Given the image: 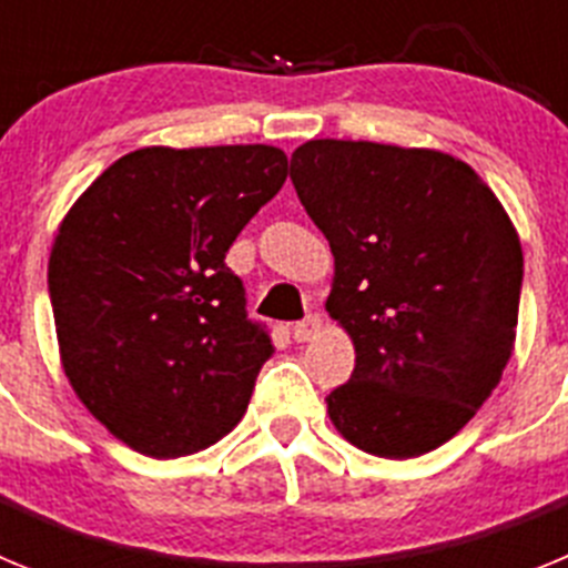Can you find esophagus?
<instances>
[{
	"mask_svg": "<svg viewBox=\"0 0 568 568\" xmlns=\"http://www.w3.org/2000/svg\"><path fill=\"white\" fill-rule=\"evenodd\" d=\"M321 327H324V324H321L318 315H307V318L298 321L293 327V338L301 341V344H304V341H315L321 335Z\"/></svg>",
	"mask_w": 568,
	"mask_h": 568,
	"instance_id": "34e87169",
	"label": "esophagus"
}]
</instances>
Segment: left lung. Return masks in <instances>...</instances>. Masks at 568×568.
Returning <instances> with one entry per match:
<instances>
[{
  "instance_id": "8db88e82",
  "label": "left lung",
  "mask_w": 568,
  "mask_h": 568,
  "mask_svg": "<svg viewBox=\"0 0 568 568\" xmlns=\"http://www.w3.org/2000/svg\"><path fill=\"white\" fill-rule=\"evenodd\" d=\"M290 179L335 255L327 313L355 344L329 420L378 458L433 453L515 349L524 253L504 204L469 164L426 148L313 139Z\"/></svg>"
}]
</instances>
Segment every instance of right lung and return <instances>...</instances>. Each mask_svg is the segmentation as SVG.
I'll return each instance as SVG.
<instances>
[{"label": "right lung", "instance_id": "right-lung-1", "mask_svg": "<svg viewBox=\"0 0 568 568\" xmlns=\"http://www.w3.org/2000/svg\"><path fill=\"white\" fill-rule=\"evenodd\" d=\"M284 182L270 144L142 148L59 224L48 290L64 375L135 453L193 455L247 413L273 341L224 255Z\"/></svg>", "mask_w": 568, "mask_h": 568}]
</instances>
